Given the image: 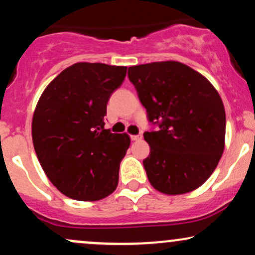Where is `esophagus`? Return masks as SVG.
<instances>
[{
	"mask_svg": "<svg viewBox=\"0 0 255 255\" xmlns=\"http://www.w3.org/2000/svg\"><path fill=\"white\" fill-rule=\"evenodd\" d=\"M142 135L141 134H136V135H130V139L133 140V141H136V140H141Z\"/></svg>",
	"mask_w": 255,
	"mask_h": 255,
	"instance_id": "1",
	"label": "esophagus"
}]
</instances>
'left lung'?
Instances as JSON below:
<instances>
[{
	"label": "left lung",
	"mask_w": 255,
	"mask_h": 255,
	"mask_svg": "<svg viewBox=\"0 0 255 255\" xmlns=\"http://www.w3.org/2000/svg\"><path fill=\"white\" fill-rule=\"evenodd\" d=\"M128 78L156 131H145L148 181L164 194L199 188L224 151L225 110L217 90L200 73L177 61L128 68Z\"/></svg>",
	"instance_id": "left-lung-1"
}]
</instances>
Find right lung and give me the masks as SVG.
<instances>
[{"mask_svg":"<svg viewBox=\"0 0 255 255\" xmlns=\"http://www.w3.org/2000/svg\"><path fill=\"white\" fill-rule=\"evenodd\" d=\"M127 67L79 62L46 86L32 119L34 151L50 182L80 201L107 198L119 183L128 134L105 129L111 93L124 83Z\"/></svg>","mask_w":255,"mask_h":255,"instance_id":"right-lung-1","label":"right lung"}]
</instances>
